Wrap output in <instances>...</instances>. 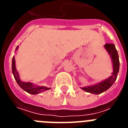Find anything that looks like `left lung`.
Masks as SVG:
<instances>
[{
    "mask_svg": "<svg viewBox=\"0 0 128 128\" xmlns=\"http://www.w3.org/2000/svg\"><path fill=\"white\" fill-rule=\"evenodd\" d=\"M104 47L106 48L108 54H110L111 59H112V62L113 69L114 70H113L112 76L107 78L106 80L100 81V82H98L97 84L81 88L82 90L86 92H89V93L96 95L100 94L109 89L113 85L117 79V74L119 71V58H118V52H117V50H116L115 45L112 44H106Z\"/></svg>",
    "mask_w": 128,
    "mask_h": 128,
    "instance_id": "1",
    "label": "left lung"
}]
</instances>
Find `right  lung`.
I'll return each instance as SVG.
<instances>
[{"label": "right lung", "instance_id": "1", "mask_svg": "<svg viewBox=\"0 0 128 128\" xmlns=\"http://www.w3.org/2000/svg\"><path fill=\"white\" fill-rule=\"evenodd\" d=\"M18 48V46L16 47L15 50H17ZM12 72H13V74L14 76V78L15 79L16 81L18 83V84L20 86V88L23 89L26 92L30 94H38L41 93V92H45L46 90L50 89V88H47L46 86L35 85L34 84H33L32 82H24L22 80H20L18 72H17L16 68L15 59H14V56L12 58Z\"/></svg>", "mask_w": 128, "mask_h": 128}]
</instances>
